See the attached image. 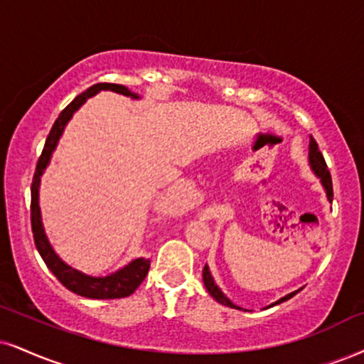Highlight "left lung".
<instances>
[{"label":"left lung","instance_id":"8db88e82","mask_svg":"<svg viewBox=\"0 0 364 364\" xmlns=\"http://www.w3.org/2000/svg\"><path fill=\"white\" fill-rule=\"evenodd\" d=\"M309 165H311V170L314 172V175H316V177L321 181V186H322V189H324V192H326L327 200H329V203H333V181H331V173H329V170H327L324 156H322V154L319 151V146H317V143H316V140H314L312 136H311V140H309ZM203 280H204L205 290L209 291V295L214 300H216V302L221 304V306H226V307H231V309H237V311H243V309H241V307L235 306V304H232L231 300L228 299L226 295H224V291L219 289L216 282H214V277L210 275V270H209L208 264H205L204 270H203ZM299 290L290 291V294H287L285 297L278 299L277 302L270 304V306H267L264 309H270L273 306H278V304L285 302V300H289V299L294 297V295L297 294ZM245 311H246V309H245Z\"/></svg>","mask_w":364,"mask_h":364}]
</instances>
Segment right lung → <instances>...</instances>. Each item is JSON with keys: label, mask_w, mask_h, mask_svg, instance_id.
<instances>
[{"label": "right lung", "mask_w": 364, "mask_h": 364, "mask_svg": "<svg viewBox=\"0 0 364 364\" xmlns=\"http://www.w3.org/2000/svg\"><path fill=\"white\" fill-rule=\"evenodd\" d=\"M101 91H113L121 96L132 97V100H140L136 92L129 91L127 86H121V84H94L79 94L75 100L70 102L69 106L62 111L55 123L48 133L47 141H45L42 156H40L37 170H35L33 182H31V231H33V240L35 246H37L40 257L45 262L53 275L57 277V280L65 287L67 290L74 291V294L80 295V297L86 299H97V300H109V299H123L132 295L138 287L141 285V282L145 280L148 270H150V259L145 258H136L132 262L121 267L119 270H116L109 275L105 277H94L87 275V273L77 270V268L67 264L55 253V250L52 248L50 241H48L47 232H45L43 223H42V210H40V182H42V175L45 168L50 164V159L53 155V150L57 148V143L60 140L62 133H64L65 124L69 123L75 111L86 102L89 97L96 96Z\"/></svg>", "instance_id": "add662e5"}]
</instances>
